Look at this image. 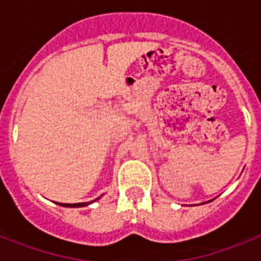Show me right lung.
<instances>
[{"mask_svg":"<svg viewBox=\"0 0 261 261\" xmlns=\"http://www.w3.org/2000/svg\"><path fill=\"white\" fill-rule=\"evenodd\" d=\"M102 196V195H101ZM101 196H98V198H96L94 200H90V202H84V203H58L59 206H63V207H85L88 206V204H92L93 202H96V200H98V199L101 198Z\"/></svg>","mask_w":261,"mask_h":261,"instance_id":"1","label":"right lung"}]
</instances>
